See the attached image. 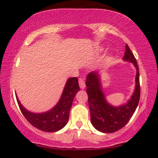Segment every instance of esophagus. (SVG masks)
Returning a JSON list of instances; mask_svg holds the SVG:
<instances>
[{"instance_id": "obj_1", "label": "esophagus", "mask_w": 158, "mask_h": 158, "mask_svg": "<svg viewBox=\"0 0 158 158\" xmlns=\"http://www.w3.org/2000/svg\"><path fill=\"white\" fill-rule=\"evenodd\" d=\"M79 86L80 88H81V89H84V88H85V81H84V79H82V78H80L79 79Z\"/></svg>"}]
</instances>
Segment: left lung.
Listing matches in <instances>:
<instances>
[{
    "mask_svg": "<svg viewBox=\"0 0 158 158\" xmlns=\"http://www.w3.org/2000/svg\"><path fill=\"white\" fill-rule=\"evenodd\" d=\"M123 60L133 63L136 69L135 90L131 99L125 104L114 106L106 100L102 90L98 72H91L86 80L89 107L91 112V121L96 130L102 133H110L121 129L131 119L135 111L140 96L139 68L133 54L126 45Z\"/></svg>",
    "mask_w": 158,
    "mask_h": 158,
    "instance_id": "left-lung-1",
    "label": "left lung"
}]
</instances>
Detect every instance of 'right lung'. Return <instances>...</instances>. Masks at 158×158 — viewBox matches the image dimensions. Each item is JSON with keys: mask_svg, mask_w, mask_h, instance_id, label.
Masks as SVG:
<instances>
[{"mask_svg": "<svg viewBox=\"0 0 158 158\" xmlns=\"http://www.w3.org/2000/svg\"><path fill=\"white\" fill-rule=\"evenodd\" d=\"M77 77L67 79L60 101L51 110L44 113H32L25 109L17 98L20 109L28 122L39 130L56 132L64 128L69 119V111L76 94L79 91Z\"/></svg>", "mask_w": 158, "mask_h": 158, "instance_id": "1", "label": "right lung"}]
</instances>
